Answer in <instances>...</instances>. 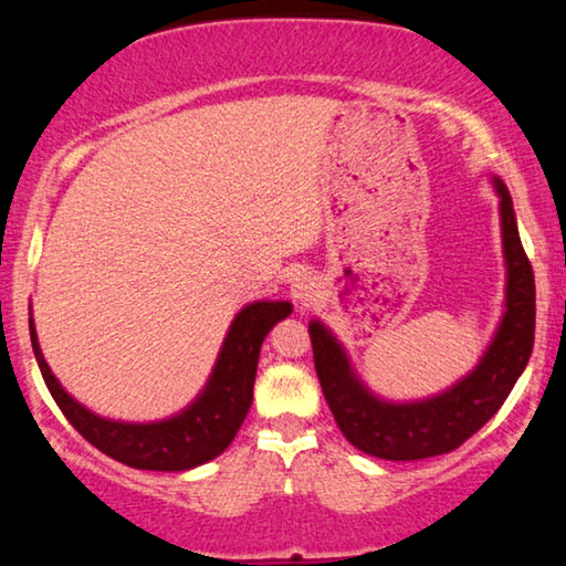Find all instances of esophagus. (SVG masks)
<instances>
[{
  "label": "esophagus",
  "mask_w": 566,
  "mask_h": 566,
  "mask_svg": "<svg viewBox=\"0 0 566 566\" xmlns=\"http://www.w3.org/2000/svg\"><path fill=\"white\" fill-rule=\"evenodd\" d=\"M292 300L300 306H312L314 302L319 300V286L312 276H296L292 284Z\"/></svg>",
  "instance_id": "esophagus-1"
}]
</instances>
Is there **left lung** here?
Wrapping results in <instances>:
<instances>
[{
    "instance_id": "left-lung-1",
    "label": "left lung",
    "mask_w": 566,
    "mask_h": 566,
    "mask_svg": "<svg viewBox=\"0 0 566 566\" xmlns=\"http://www.w3.org/2000/svg\"><path fill=\"white\" fill-rule=\"evenodd\" d=\"M490 179L500 197L506 270L504 310L482 357L462 379L421 399H385L364 385L347 349L327 324L310 322L314 369L324 399L342 434L364 454L389 462H415L452 452L496 415L532 357L534 272L516 229L510 189L500 177L492 175Z\"/></svg>"
}]
</instances>
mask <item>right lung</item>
Here are the masks:
<instances>
[{
	"label": "right lung",
	"mask_w": 566,
	"mask_h": 566,
	"mask_svg": "<svg viewBox=\"0 0 566 566\" xmlns=\"http://www.w3.org/2000/svg\"><path fill=\"white\" fill-rule=\"evenodd\" d=\"M292 302L260 300L242 306L229 324L227 337L219 347L217 361L202 391L177 411L155 421H124L102 417L82 401H76L62 381L52 375L30 312L32 349L44 385L70 424L90 444H94L117 462L149 469V472H189V469L212 462L232 444L239 427L252 407V391L260 349L276 322L292 314Z\"/></svg>",
	"instance_id": "obj_1"
}]
</instances>
